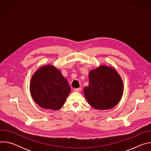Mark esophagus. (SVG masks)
<instances>
[{"label": "esophagus", "instance_id": "esophagus-1", "mask_svg": "<svg viewBox=\"0 0 151 151\" xmlns=\"http://www.w3.org/2000/svg\"><path fill=\"white\" fill-rule=\"evenodd\" d=\"M81 88H75L74 89L75 92H79V91H81Z\"/></svg>", "mask_w": 151, "mask_h": 151}]
</instances>
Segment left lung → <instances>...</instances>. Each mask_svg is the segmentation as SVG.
<instances>
[{"instance_id":"left-lung-1","label":"left lung","mask_w":151,"mask_h":151,"mask_svg":"<svg viewBox=\"0 0 151 151\" xmlns=\"http://www.w3.org/2000/svg\"><path fill=\"white\" fill-rule=\"evenodd\" d=\"M89 85L84 87V95L94 109H109L118 103L123 93L120 76L112 68L101 66L88 75Z\"/></svg>"}]
</instances>
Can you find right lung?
Returning a JSON list of instances; mask_svg holds the SVG:
<instances>
[{"label": "right lung", "mask_w": 151, "mask_h": 151, "mask_svg": "<svg viewBox=\"0 0 151 151\" xmlns=\"http://www.w3.org/2000/svg\"><path fill=\"white\" fill-rule=\"evenodd\" d=\"M70 89L61 73L51 65L38 69L30 81V90L34 101L43 108L54 111L63 106Z\"/></svg>", "instance_id": "1"}]
</instances>
